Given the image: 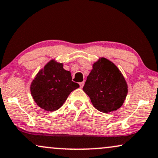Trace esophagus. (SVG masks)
I'll use <instances>...</instances> for the list:
<instances>
[{"instance_id": "34e87169", "label": "esophagus", "mask_w": 158, "mask_h": 158, "mask_svg": "<svg viewBox=\"0 0 158 158\" xmlns=\"http://www.w3.org/2000/svg\"><path fill=\"white\" fill-rule=\"evenodd\" d=\"M84 84H85V81H82V82H80V83H79V85H80V87H81V88H82V87H83Z\"/></svg>"}]
</instances>
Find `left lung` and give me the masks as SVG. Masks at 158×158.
I'll list each match as a JSON object with an SVG mask.
<instances>
[{
	"label": "left lung",
	"mask_w": 158,
	"mask_h": 158,
	"mask_svg": "<svg viewBox=\"0 0 158 158\" xmlns=\"http://www.w3.org/2000/svg\"><path fill=\"white\" fill-rule=\"evenodd\" d=\"M83 90L97 110L109 113L123 106L127 94V85L114 63L100 57L93 63Z\"/></svg>",
	"instance_id": "1"
}]
</instances>
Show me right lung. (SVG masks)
Listing matches in <instances>:
<instances>
[{
    "label": "right lung",
    "instance_id": "obj_1",
    "mask_svg": "<svg viewBox=\"0 0 158 158\" xmlns=\"http://www.w3.org/2000/svg\"><path fill=\"white\" fill-rule=\"evenodd\" d=\"M70 71L55 59L47 63L31 82V95L36 104L47 111L59 109L73 90L79 87Z\"/></svg>",
    "mask_w": 158,
    "mask_h": 158
}]
</instances>
